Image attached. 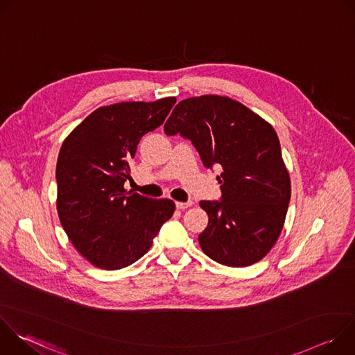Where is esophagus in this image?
<instances>
[{
	"label": "esophagus",
	"mask_w": 355,
	"mask_h": 355,
	"mask_svg": "<svg viewBox=\"0 0 355 355\" xmlns=\"http://www.w3.org/2000/svg\"><path fill=\"white\" fill-rule=\"evenodd\" d=\"M175 207H177V209L184 211V209H187V208L192 207V202H191V200H189V202H177Z\"/></svg>",
	"instance_id": "1"
}]
</instances>
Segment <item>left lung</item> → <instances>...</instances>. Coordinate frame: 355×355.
Masks as SVG:
<instances>
[{
  "mask_svg": "<svg viewBox=\"0 0 355 355\" xmlns=\"http://www.w3.org/2000/svg\"><path fill=\"white\" fill-rule=\"evenodd\" d=\"M164 132L189 139L205 167L222 168V200L199 202L209 216L198 236L202 251L227 267L264 259L282 232L291 199L274 128L239 101L200 95L180 101Z\"/></svg>",
  "mask_w": 355,
  "mask_h": 355,
  "instance_id": "left-lung-1",
  "label": "left lung"
}]
</instances>
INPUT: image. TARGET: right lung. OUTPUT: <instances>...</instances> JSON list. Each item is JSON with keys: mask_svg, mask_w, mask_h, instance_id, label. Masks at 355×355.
Returning <instances> with one entry per match:
<instances>
[{"mask_svg": "<svg viewBox=\"0 0 355 355\" xmlns=\"http://www.w3.org/2000/svg\"><path fill=\"white\" fill-rule=\"evenodd\" d=\"M175 96L119 103L91 112L64 139L56 166L58 214L80 254L103 270L143 257L175 204L126 191L143 135L159 128Z\"/></svg>", "mask_w": 355, "mask_h": 355, "instance_id": "right-lung-1", "label": "right lung"}]
</instances>
